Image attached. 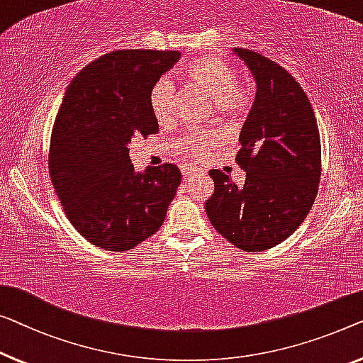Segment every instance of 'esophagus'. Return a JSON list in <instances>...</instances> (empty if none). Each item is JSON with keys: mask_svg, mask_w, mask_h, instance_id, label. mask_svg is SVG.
<instances>
[{"mask_svg": "<svg viewBox=\"0 0 363 363\" xmlns=\"http://www.w3.org/2000/svg\"><path fill=\"white\" fill-rule=\"evenodd\" d=\"M181 172H182L184 179H187V177H191V176L196 174V169H194V167H187V166H186V167H182Z\"/></svg>", "mask_w": 363, "mask_h": 363, "instance_id": "1", "label": "esophagus"}]
</instances>
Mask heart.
Masks as SVG:
<instances>
[{
  "mask_svg": "<svg viewBox=\"0 0 363 363\" xmlns=\"http://www.w3.org/2000/svg\"><path fill=\"white\" fill-rule=\"evenodd\" d=\"M192 86L207 94L215 102L218 112L228 117H240L250 111L252 102L251 86L238 79L233 65L220 57H199L182 73ZM151 112L160 125H169L176 117L174 86L167 78H161L150 91ZM220 142V135L208 130H200L182 137L176 142V151L187 160H197Z\"/></svg>",
  "mask_w": 363,
  "mask_h": 363,
  "instance_id": "obj_1",
  "label": "heart"
}]
</instances>
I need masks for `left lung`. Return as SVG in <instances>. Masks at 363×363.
<instances>
[{
    "instance_id": "8db88e82",
    "label": "left lung",
    "mask_w": 363,
    "mask_h": 363,
    "mask_svg": "<svg viewBox=\"0 0 363 363\" xmlns=\"http://www.w3.org/2000/svg\"><path fill=\"white\" fill-rule=\"evenodd\" d=\"M235 52L257 84L236 155L246 181L238 187L225 172L210 169L215 189L205 212L231 245L257 252L285 241L311 210L321 179V140L311 102L295 78L250 48Z\"/></svg>"
}]
</instances>
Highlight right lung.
Instances as JSON below:
<instances>
[{"instance_id": "right-lung-1", "label": "right lung", "mask_w": 363, "mask_h": 363, "mask_svg": "<svg viewBox=\"0 0 363 363\" xmlns=\"http://www.w3.org/2000/svg\"><path fill=\"white\" fill-rule=\"evenodd\" d=\"M181 58L174 50H117L73 78L52 128L48 171L69 223L94 246L128 251L161 228L181 184L164 163L135 172V138L158 133L150 91Z\"/></svg>"}]
</instances>
